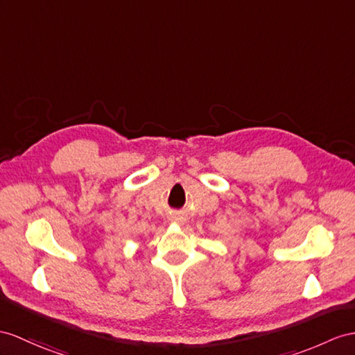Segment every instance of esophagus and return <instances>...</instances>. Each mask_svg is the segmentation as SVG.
Returning a JSON list of instances; mask_svg holds the SVG:
<instances>
[{
    "mask_svg": "<svg viewBox=\"0 0 355 355\" xmlns=\"http://www.w3.org/2000/svg\"><path fill=\"white\" fill-rule=\"evenodd\" d=\"M171 221H173V223H179V224H180V223H184V220L180 218V217H173V218H171Z\"/></svg>",
    "mask_w": 355,
    "mask_h": 355,
    "instance_id": "obj_1",
    "label": "esophagus"
}]
</instances>
